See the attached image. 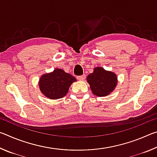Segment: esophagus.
<instances>
[{
    "label": "esophagus",
    "instance_id": "34e87169",
    "mask_svg": "<svg viewBox=\"0 0 157 157\" xmlns=\"http://www.w3.org/2000/svg\"><path fill=\"white\" fill-rule=\"evenodd\" d=\"M77 78H78V80H79V81H84L85 78H86V75H81V76H78Z\"/></svg>",
    "mask_w": 157,
    "mask_h": 157
}]
</instances>
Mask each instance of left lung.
I'll return each mask as SVG.
<instances>
[{
  "label": "left lung",
  "instance_id": "1",
  "mask_svg": "<svg viewBox=\"0 0 157 157\" xmlns=\"http://www.w3.org/2000/svg\"><path fill=\"white\" fill-rule=\"evenodd\" d=\"M92 94L98 97H105L116 89L118 77L112 71H106L102 67H95L94 72L86 78Z\"/></svg>",
  "mask_w": 157,
  "mask_h": 157
}]
</instances>
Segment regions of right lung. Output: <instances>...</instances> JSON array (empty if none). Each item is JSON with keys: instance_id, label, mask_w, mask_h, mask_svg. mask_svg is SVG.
I'll return each instance as SVG.
<instances>
[{"instance_id": "add662e5", "label": "right lung", "mask_w": 157, "mask_h": 157, "mask_svg": "<svg viewBox=\"0 0 157 157\" xmlns=\"http://www.w3.org/2000/svg\"><path fill=\"white\" fill-rule=\"evenodd\" d=\"M77 79L71 74L61 68H55L52 72L45 73L39 80V86L41 94L51 100H57L64 97L69 87Z\"/></svg>"}]
</instances>
